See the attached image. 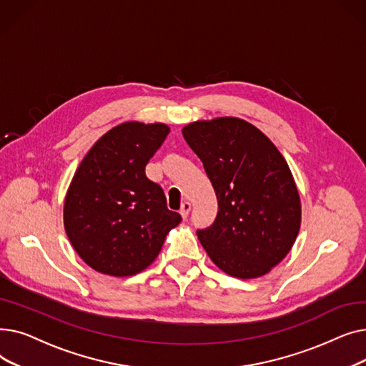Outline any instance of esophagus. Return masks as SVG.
<instances>
[{"label": "esophagus", "mask_w": 366, "mask_h": 366, "mask_svg": "<svg viewBox=\"0 0 366 366\" xmlns=\"http://www.w3.org/2000/svg\"><path fill=\"white\" fill-rule=\"evenodd\" d=\"M189 210H191V203H189V202H184V203L181 204V209H179V214L182 215L184 219L188 217Z\"/></svg>", "instance_id": "1"}]
</instances>
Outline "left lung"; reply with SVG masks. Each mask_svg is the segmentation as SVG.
I'll return each mask as SVG.
<instances>
[{
	"label": "left lung",
	"instance_id": "1",
	"mask_svg": "<svg viewBox=\"0 0 366 366\" xmlns=\"http://www.w3.org/2000/svg\"><path fill=\"white\" fill-rule=\"evenodd\" d=\"M182 134L218 199L214 224L197 229L207 255L229 276L268 273L300 232L301 203L290 166L261 130L236 117L191 123Z\"/></svg>",
	"mask_w": 366,
	"mask_h": 366
}]
</instances>
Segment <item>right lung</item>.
<instances>
[{
	"label": "right lung",
	"mask_w": 366,
	"mask_h": 366,
	"mask_svg": "<svg viewBox=\"0 0 366 366\" xmlns=\"http://www.w3.org/2000/svg\"><path fill=\"white\" fill-rule=\"evenodd\" d=\"M167 133L162 123L119 124L76 169L64 224L75 252L93 270L119 277L142 272L181 222V215L167 209L162 187L145 175Z\"/></svg>",
	"instance_id": "1"
}]
</instances>
